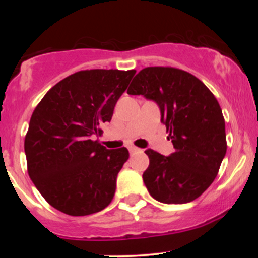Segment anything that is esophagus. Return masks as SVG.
I'll use <instances>...</instances> for the list:
<instances>
[{
  "label": "esophagus",
  "instance_id": "1",
  "mask_svg": "<svg viewBox=\"0 0 258 258\" xmlns=\"http://www.w3.org/2000/svg\"><path fill=\"white\" fill-rule=\"evenodd\" d=\"M128 152H130V154H135L137 152H141V149H139V148H137V147H135V146H130L128 147Z\"/></svg>",
  "mask_w": 258,
  "mask_h": 258
}]
</instances>
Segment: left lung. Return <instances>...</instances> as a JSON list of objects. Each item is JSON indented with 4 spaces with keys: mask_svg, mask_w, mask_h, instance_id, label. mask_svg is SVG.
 <instances>
[{
    "mask_svg": "<svg viewBox=\"0 0 258 258\" xmlns=\"http://www.w3.org/2000/svg\"><path fill=\"white\" fill-rule=\"evenodd\" d=\"M127 93L154 100L170 133L174 153L147 149L143 173L148 191L164 204H185L211 185L227 152L226 123L212 92L199 79L171 67H148L132 80Z\"/></svg>",
    "mask_w": 258,
    "mask_h": 258,
    "instance_id": "8db88e82",
    "label": "left lung"
}]
</instances>
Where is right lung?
I'll use <instances>...</instances> for the list:
<instances>
[{"label": "right lung", "mask_w": 258, "mask_h": 258, "mask_svg": "<svg viewBox=\"0 0 258 258\" xmlns=\"http://www.w3.org/2000/svg\"><path fill=\"white\" fill-rule=\"evenodd\" d=\"M136 70L93 69L68 76L44 94L31 115L24 149L29 176L49 205L70 216L102 211L114 198L125 147L93 138L110 122Z\"/></svg>", "instance_id": "obj_1"}]
</instances>
